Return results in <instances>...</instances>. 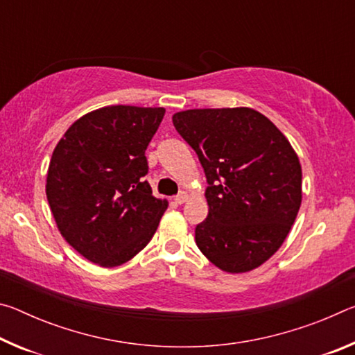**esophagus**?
I'll return each mask as SVG.
<instances>
[{"mask_svg": "<svg viewBox=\"0 0 355 355\" xmlns=\"http://www.w3.org/2000/svg\"><path fill=\"white\" fill-rule=\"evenodd\" d=\"M173 200H175L177 205H182V203L188 200V194H186V192H180V194L175 196V199H173Z\"/></svg>", "mask_w": 355, "mask_h": 355, "instance_id": "1", "label": "esophagus"}]
</instances>
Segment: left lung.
Here are the masks:
<instances>
[{"label":"left lung","mask_w":355,"mask_h":355,"mask_svg":"<svg viewBox=\"0 0 355 355\" xmlns=\"http://www.w3.org/2000/svg\"><path fill=\"white\" fill-rule=\"evenodd\" d=\"M172 122L199 156L208 183L197 248L225 272L258 268L285 241L302 200L291 144L250 107L182 111Z\"/></svg>","instance_id":"8db88e82"}]
</instances>
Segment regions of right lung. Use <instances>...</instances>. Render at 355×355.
I'll return each mask as SVG.
<instances>
[{
	"label": "right lung",
	"instance_id": "add662e5",
	"mask_svg": "<svg viewBox=\"0 0 355 355\" xmlns=\"http://www.w3.org/2000/svg\"><path fill=\"white\" fill-rule=\"evenodd\" d=\"M164 107L106 106L78 119L53 152L46 199L71 248L103 268L146 248L167 208L146 178Z\"/></svg>",
	"mask_w": 355,
	"mask_h": 355
}]
</instances>
